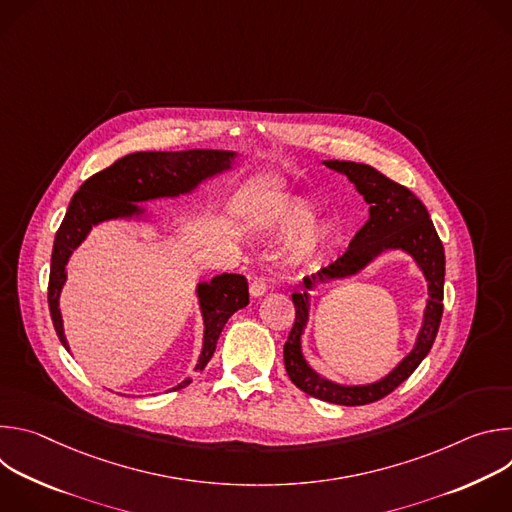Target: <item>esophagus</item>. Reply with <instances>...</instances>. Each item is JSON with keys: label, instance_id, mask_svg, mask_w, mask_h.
Returning a JSON list of instances; mask_svg holds the SVG:
<instances>
[{"label": "esophagus", "instance_id": "esophagus-1", "mask_svg": "<svg viewBox=\"0 0 512 512\" xmlns=\"http://www.w3.org/2000/svg\"><path fill=\"white\" fill-rule=\"evenodd\" d=\"M249 291H251V296H253V298H261V296H265V291H267V283H265V279H263V277H255V279L251 281Z\"/></svg>", "mask_w": 512, "mask_h": 512}]
</instances>
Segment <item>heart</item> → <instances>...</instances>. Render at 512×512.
I'll use <instances>...</instances> for the list:
<instances>
[{
  "instance_id": "1",
  "label": "heart",
  "mask_w": 512,
  "mask_h": 512,
  "mask_svg": "<svg viewBox=\"0 0 512 512\" xmlns=\"http://www.w3.org/2000/svg\"><path fill=\"white\" fill-rule=\"evenodd\" d=\"M314 208L304 198H291L283 202L273 221V233L277 237L300 236L291 243L289 259L294 263H312L328 247L332 231L326 223H312Z\"/></svg>"
}]
</instances>
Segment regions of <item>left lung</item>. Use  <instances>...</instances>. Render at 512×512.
I'll return each instance as SVG.
<instances>
[{
    "instance_id": "1",
    "label": "left lung",
    "mask_w": 512,
    "mask_h": 512,
    "mask_svg": "<svg viewBox=\"0 0 512 512\" xmlns=\"http://www.w3.org/2000/svg\"><path fill=\"white\" fill-rule=\"evenodd\" d=\"M324 166L344 174L354 184L358 194H362L364 202L369 204V221L354 235L348 251L340 259L320 269L318 275H312V279L304 277V294H291V300H294L296 306V322L283 346V362L291 383L304 393L328 403L354 407L375 403L393 393L403 381L411 377V373L431 350L444 314L442 302L446 255L427 208L409 188L389 180L367 164L328 160L324 162ZM397 248L412 255L428 281L430 300L424 311V324L412 352L389 376L369 386H340L318 376L309 367L301 352V334L309 319L307 291L315 286L316 278L325 282L332 278L351 276L372 262L381 252Z\"/></svg>"
}]
</instances>
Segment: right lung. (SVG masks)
I'll return each instance as SVG.
<instances>
[{
	"instance_id": "1",
	"label": "right lung",
	"mask_w": 512,
	"mask_h": 512,
	"mask_svg": "<svg viewBox=\"0 0 512 512\" xmlns=\"http://www.w3.org/2000/svg\"><path fill=\"white\" fill-rule=\"evenodd\" d=\"M237 154L225 150H186V152H135L113 166L91 176L72 196L64 221L54 237L48 308L54 330L66 350L68 342L58 308L60 291L66 281V263L93 227L115 218H143L145 208L135 202L158 198H178L194 192L202 182L233 168ZM196 296L204 322L202 352L194 371H202L214 354L218 336L227 320L249 304V285L243 275L223 273L196 285ZM184 379L172 391L190 385Z\"/></svg>"
}]
</instances>
